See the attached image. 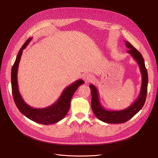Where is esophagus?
Returning a JSON list of instances; mask_svg holds the SVG:
<instances>
[{
  "mask_svg": "<svg viewBox=\"0 0 158 158\" xmlns=\"http://www.w3.org/2000/svg\"><path fill=\"white\" fill-rule=\"evenodd\" d=\"M84 81H85V82H86V83H88V82H92L93 80H94V77L92 76L91 74H86L85 76H84V78H83Z\"/></svg>",
  "mask_w": 158,
  "mask_h": 158,
  "instance_id": "34e87169",
  "label": "esophagus"
}]
</instances>
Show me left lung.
<instances>
[{
	"instance_id": "1",
	"label": "left lung",
	"mask_w": 158,
	"mask_h": 158,
	"mask_svg": "<svg viewBox=\"0 0 158 158\" xmlns=\"http://www.w3.org/2000/svg\"><path fill=\"white\" fill-rule=\"evenodd\" d=\"M126 47L129 48L127 51L138 63L142 73V86L136 100L127 108L120 111L106 110L99 100V95L97 88L92 84L89 85L92 94V109L97 118L107 123H122L130 120L142 108L147 97L148 86V73L142 55L127 41Z\"/></svg>"
}]
</instances>
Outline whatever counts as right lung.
<instances>
[{
  "label": "right lung",
  "instance_id": "right-lung-1",
  "mask_svg": "<svg viewBox=\"0 0 158 158\" xmlns=\"http://www.w3.org/2000/svg\"><path fill=\"white\" fill-rule=\"evenodd\" d=\"M32 38H29L20 49L15 63L12 66L11 74L12 94L16 107L24 116L36 123L48 125L57 123L65 117L69 111L71 99L74 92L80 85L84 83V81L79 79L68 86L63 90L58 100L48 107L38 109L34 108L26 104L22 97L19 89L17 72L23 50L28 45Z\"/></svg>",
  "mask_w": 158,
  "mask_h": 158
}]
</instances>
